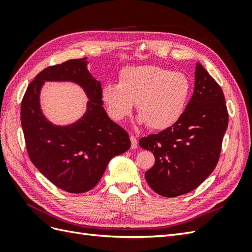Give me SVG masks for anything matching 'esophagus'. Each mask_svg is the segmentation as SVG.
<instances>
[{"label":"esophagus","mask_w":252,"mask_h":252,"mask_svg":"<svg viewBox=\"0 0 252 252\" xmlns=\"http://www.w3.org/2000/svg\"><path fill=\"white\" fill-rule=\"evenodd\" d=\"M130 141H131V148H132V149H135L136 147H138L139 142H138V139H136V136L131 135V136H130Z\"/></svg>","instance_id":"obj_1"}]
</instances>
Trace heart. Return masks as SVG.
Returning <instances> with one entry per match:
<instances>
[{"instance_id": "1", "label": "heart", "mask_w": 252, "mask_h": 252, "mask_svg": "<svg viewBox=\"0 0 252 252\" xmlns=\"http://www.w3.org/2000/svg\"><path fill=\"white\" fill-rule=\"evenodd\" d=\"M190 93L191 83L185 73L155 65H140L122 69L119 83H106L102 98L114 121H124L130 116L136 102L139 123L163 130L181 119Z\"/></svg>"}]
</instances>
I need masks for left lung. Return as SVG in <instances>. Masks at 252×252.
Returning a JSON list of instances; mask_svg holds the SVG:
<instances>
[{
  "label": "left lung",
  "mask_w": 252,
  "mask_h": 252,
  "mask_svg": "<svg viewBox=\"0 0 252 252\" xmlns=\"http://www.w3.org/2000/svg\"><path fill=\"white\" fill-rule=\"evenodd\" d=\"M194 78L193 94L181 119L139 142L156 158L145 179L165 197L192 191L209 177L218 164L228 126L222 88L199 62Z\"/></svg>",
  "instance_id": "8db88e82"
}]
</instances>
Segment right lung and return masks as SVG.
<instances>
[{
    "instance_id": "1",
    "label": "right lung",
    "mask_w": 252,
    "mask_h": 252,
    "mask_svg": "<svg viewBox=\"0 0 252 252\" xmlns=\"http://www.w3.org/2000/svg\"><path fill=\"white\" fill-rule=\"evenodd\" d=\"M87 64V58H82L45 68L28 85L21 105L30 159L52 184L70 193L93 189L110 159L130 148L128 133L106 113L101 82L91 75ZM45 81H72L83 88L90 100L83 117L66 126L48 121L39 103Z\"/></svg>"
}]
</instances>
